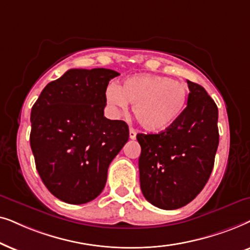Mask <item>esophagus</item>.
<instances>
[{
    "label": "esophagus",
    "instance_id": "1",
    "mask_svg": "<svg viewBox=\"0 0 250 250\" xmlns=\"http://www.w3.org/2000/svg\"><path fill=\"white\" fill-rule=\"evenodd\" d=\"M136 135H137V132H136L135 129L130 128V130H129V137H130V139H135Z\"/></svg>",
    "mask_w": 250,
    "mask_h": 250
}]
</instances>
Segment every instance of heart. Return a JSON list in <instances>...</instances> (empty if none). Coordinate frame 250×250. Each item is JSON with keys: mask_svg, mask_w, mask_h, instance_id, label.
Listing matches in <instances>:
<instances>
[{"mask_svg": "<svg viewBox=\"0 0 250 250\" xmlns=\"http://www.w3.org/2000/svg\"><path fill=\"white\" fill-rule=\"evenodd\" d=\"M188 99L184 83L161 75L131 76L120 86H109L106 101L116 111H125L132 104L137 121L146 130L164 131L181 118Z\"/></svg>", "mask_w": 250, "mask_h": 250, "instance_id": "obj_1", "label": "heart"}]
</instances>
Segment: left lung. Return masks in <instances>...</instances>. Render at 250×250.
Here are the masks:
<instances>
[{"label":"left lung","mask_w":250,"mask_h":250,"mask_svg":"<svg viewBox=\"0 0 250 250\" xmlns=\"http://www.w3.org/2000/svg\"><path fill=\"white\" fill-rule=\"evenodd\" d=\"M188 106L160 134H138L141 188L155 207H184L205 188L218 147V108L204 86L188 80Z\"/></svg>","instance_id":"left-lung-1"}]
</instances>
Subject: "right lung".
Instances as JSON below:
<instances>
[{
  "label": "right lung",
  "mask_w": 250,
  "mask_h": 250,
  "mask_svg": "<svg viewBox=\"0 0 250 250\" xmlns=\"http://www.w3.org/2000/svg\"><path fill=\"white\" fill-rule=\"evenodd\" d=\"M107 68L68 69L48 83L32 107L29 141L36 170L59 200L82 205L101 194L112 160L128 142V125L104 116Z\"/></svg>",
  "instance_id": "right-lung-1"
}]
</instances>
